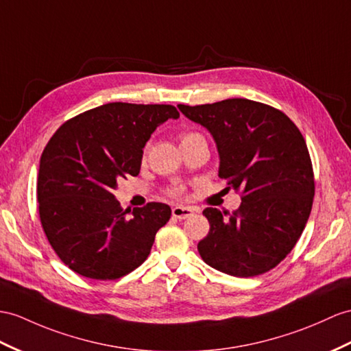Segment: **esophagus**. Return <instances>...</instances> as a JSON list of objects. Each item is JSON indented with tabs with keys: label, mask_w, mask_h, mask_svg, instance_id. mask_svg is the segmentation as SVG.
<instances>
[{
	"label": "esophagus",
	"mask_w": 351,
	"mask_h": 351,
	"mask_svg": "<svg viewBox=\"0 0 351 351\" xmlns=\"http://www.w3.org/2000/svg\"><path fill=\"white\" fill-rule=\"evenodd\" d=\"M193 215V210L191 207H184V205H176V207H173V216L176 219H187L191 217Z\"/></svg>",
	"instance_id": "34e87169"
}]
</instances>
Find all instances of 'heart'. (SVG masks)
<instances>
[{
  "mask_svg": "<svg viewBox=\"0 0 351 351\" xmlns=\"http://www.w3.org/2000/svg\"><path fill=\"white\" fill-rule=\"evenodd\" d=\"M192 135H196V134H193V132L183 134V135H182V140H184V138H189V136H192ZM180 192H182L180 189H173V191H171V193H173V195H178Z\"/></svg>",
  "mask_w": 351,
  "mask_h": 351,
  "instance_id": "obj_1",
  "label": "heart"
}]
</instances>
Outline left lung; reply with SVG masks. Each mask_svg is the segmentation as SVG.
Wrapping results in <instances>:
<instances>
[{
	"label": "left lung",
	"instance_id": "8db88e82",
	"mask_svg": "<svg viewBox=\"0 0 351 351\" xmlns=\"http://www.w3.org/2000/svg\"><path fill=\"white\" fill-rule=\"evenodd\" d=\"M178 108L210 131L219 177L243 195L234 213L202 211L210 221L198 243L202 261L234 277L276 268L292 252L313 207L314 173L301 131L283 111L245 98Z\"/></svg>",
	"mask_w": 351,
	"mask_h": 351
}]
</instances>
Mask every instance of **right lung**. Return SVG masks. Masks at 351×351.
Listing matches in <instances>:
<instances>
[{"instance_id": "1", "label": "right lung", "mask_w": 351, "mask_h": 351, "mask_svg": "<svg viewBox=\"0 0 351 351\" xmlns=\"http://www.w3.org/2000/svg\"><path fill=\"white\" fill-rule=\"evenodd\" d=\"M174 106L108 102L66 121L40 159L41 226L68 268L116 280L147 259L171 217L162 202L123 210L111 193L119 178L138 176L143 149L156 128L178 119Z\"/></svg>"}]
</instances>
